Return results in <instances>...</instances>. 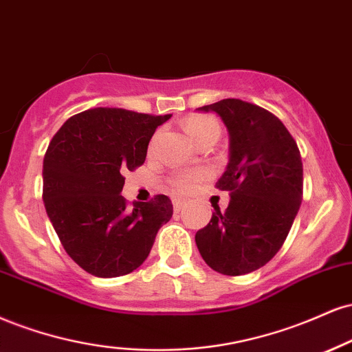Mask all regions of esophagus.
Instances as JSON below:
<instances>
[{
	"mask_svg": "<svg viewBox=\"0 0 352 352\" xmlns=\"http://www.w3.org/2000/svg\"><path fill=\"white\" fill-rule=\"evenodd\" d=\"M173 206H175V210H179L184 206V199H179V197L173 199Z\"/></svg>",
	"mask_w": 352,
	"mask_h": 352,
	"instance_id": "obj_1",
	"label": "esophagus"
}]
</instances>
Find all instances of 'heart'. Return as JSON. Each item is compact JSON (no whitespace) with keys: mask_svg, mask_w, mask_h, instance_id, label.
Here are the masks:
<instances>
[{"mask_svg":"<svg viewBox=\"0 0 352 352\" xmlns=\"http://www.w3.org/2000/svg\"><path fill=\"white\" fill-rule=\"evenodd\" d=\"M183 128L189 138L196 144L202 142V140L210 138V136L219 138V135H221V123L217 122V118L210 117V115H191V117H188L183 122ZM208 176L209 173L206 169L184 171L173 177V184H175L176 189L186 192L191 191L194 186Z\"/></svg>","mask_w":352,"mask_h":352,"instance_id":"b5f03b06","label":"heart"}]
</instances>
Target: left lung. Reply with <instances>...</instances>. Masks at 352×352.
Here are the masks:
<instances>
[{"label": "left lung", "mask_w": 352, "mask_h": 352, "mask_svg": "<svg viewBox=\"0 0 352 352\" xmlns=\"http://www.w3.org/2000/svg\"><path fill=\"white\" fill-rule=\"evenodd\" d=\"M216 111L229 130V164L216 183L230 194L196 232V245L212 270L245 275L275 257L303 199V163L287 126L272 111L241 98L201 107Z\"/></svg>", "instance_id": "obj_1"}]
</instances>
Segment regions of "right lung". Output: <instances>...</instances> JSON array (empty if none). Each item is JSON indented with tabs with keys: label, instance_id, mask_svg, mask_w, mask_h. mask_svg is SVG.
I'll list each match as a JSON object with an SVG mask.
<instances>
[{
	"label": "right lung",
	"instance_id": "right-lung-1",
	"mask_svg": "<svg viewBox=\"0 0 352 352\" xmlns=\"http://www.w3.org/2000/svg\"><path fill=\"white\" fill-rule=\"evenodd\" d=\"M171 115L98 107L70 117L49 143L43 164L45 212L69 257L85 272L113 278L146 260L171 219L164 194L128 209L125 171L144 163L148 143Z\"/></svg>",
	"mask_w": 352,
	"mask_h": 352
}]
</instances>
